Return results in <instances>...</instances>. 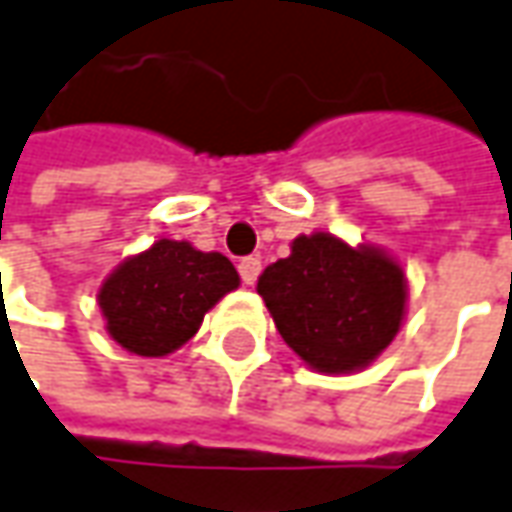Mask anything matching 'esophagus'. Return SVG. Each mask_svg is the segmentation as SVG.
Here are the masks:
<instances>
[{
	"instance_id": "obj_1",
	"label": "esophagus",
	"mask_w": 512,
	"mask_h": 512,
	"mask_svg": "<svg viewBox=\"0 0 512 512\" xmlns=\"http://www.w3.org/2000/svg\"><path fill=\"white\" fill-rule=\"evenodd\" d=\"M259 273H262V259L259 256H248V259L239 262V276H242L245 284H256Z\"/></svg>"
}]
</instances>
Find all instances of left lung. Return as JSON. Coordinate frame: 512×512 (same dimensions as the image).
<instances>
[{
	"instance_id": "left-lung-1",
	"label": "left lung",
	"mask_w": 512,
	"mask_h": 512,
	"mask_svg": "<svg viewBox=\"0 0 512 512\" xmlns=\"http://www.w3.org/2000/svg\"><path fill=\"white\" fill-rule=\"evenodd\" d=\"M256 293L284 344L315 372L352 375L372 366L403 327V264L375 245L327 231L301 233L290 256L264 267Z\"/></svg>"
}]
</instances>
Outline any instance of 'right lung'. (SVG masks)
I'll return each mask as SVG.
<instances>
[{"label":"right lung","instance_id":"1","mask_svg":"<svg viewBox=\"0 0 512 512\" xmlns=\"http://www.w3.org/2000/svg\"><path fill=\"white\" fill-rule=\"evenodd\" d=\"M236 287L239 273L228 256L157 239L106 276L98 307L115 344L140 358H166L197 335L205 312Z\"/></svg>","mask_w":512,"mask_h":512}]
</instances>
